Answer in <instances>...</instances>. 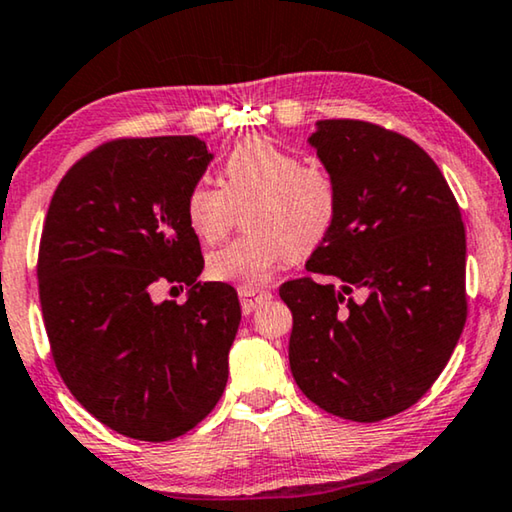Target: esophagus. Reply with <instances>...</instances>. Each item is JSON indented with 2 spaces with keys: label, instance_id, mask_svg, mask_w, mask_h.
<instances>
[{
  "label": "esophagus",
  "instance_id": "esophagus-1",
  "mask_svg": "<svg viewBox=\"0 0 512 512\" xmlns=\"http://www.w3.org/2000/svg\"><path fill=\"white\" fill-rule=\"evenodd\" d=\"M272 295L268 291H256V288H240V302L244 314H251V311L258 309L263 302H268Z\"/></svg>",
  "mask_w": 512,
  "mask_h": 512
}]
</instances>
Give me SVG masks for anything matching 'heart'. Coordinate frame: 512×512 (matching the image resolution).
Listing matches in <instances>:
<instances>
[{
    "instance_id": "1",
    "label": "heart",
    "mask_w": 512,
    "mask_h": 512,
    "mask_svg": "<svg viewBox=\"0 0 512 512\" xmlns=\"http://www.w3.org/2000/svg\"><path fill=\"white\" fill-rule=\"evenodd\" d=\"M224 189L198 182L187 196L191 231L217 242L231 231L238 210L251 233L207 258L212 279L258 288L295 256H307L330 238L339 217V187L321 164L265 136H249L221 164Z\"/></svg>"
}]
</instances>
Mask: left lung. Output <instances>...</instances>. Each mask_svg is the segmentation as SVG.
<instances>
[{"label":"left lung","instance_id":"1","mask_svg":"<svg viewBox=\"0 0 512 512\" xmlns=\"http://www.w3.org/2000/svg\"><path fill=\"white\" fill-rule=\"evenodd\" d=\"M309 143L335 177L339 217L307 261L330 279L279 288L293 314L288 362L323 411L379 422L432 388L464 330L462 212L434 159L402 133L321 120Z\"/></svg>","mask_w":512,"mask_h":512}]
</instances>
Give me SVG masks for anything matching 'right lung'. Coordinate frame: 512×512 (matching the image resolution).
Here are the masks:
<instances>
[{"instance_id":"add662e5","label":"right lung","mask_w":512,"mask_h":512,"mask_svg":"<svg viewBox=\"0 0 512 512\" xmlns=\"http://www.w3.org/2000/svg\"><path fill=\"white\" fill-rule=\"evenodd\" d=\"M210 159L196 136L108 140L66 170L43 221L36 274L55 367L129 439L187 434L226 388L238 293L198 281L201 242L187 219ZM161 283L189 285L188 302L154 303Z\"/></svg>"}]
</instances>
